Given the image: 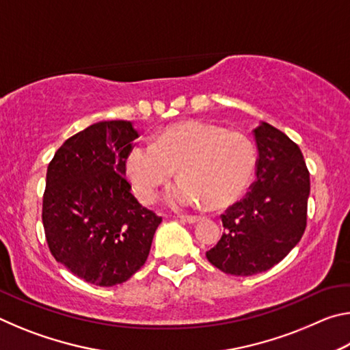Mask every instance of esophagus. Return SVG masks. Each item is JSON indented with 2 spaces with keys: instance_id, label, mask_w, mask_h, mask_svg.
<instances>
[{
  "instance_id": "1",
  "label": "esophagus",
  "mask_w": 350,
  "mask_h": 350,
  "mask_svg": "<svg viewBox=\"0 0 350 350\" xmlns=\"http://www.w3.org/2000/svg\"><path fill=\"white\" fill-rule=\"evenodd\" d=\"M180 219L187 224H196L200 221V216H182Z\"/></svg>"
}]
</instances>
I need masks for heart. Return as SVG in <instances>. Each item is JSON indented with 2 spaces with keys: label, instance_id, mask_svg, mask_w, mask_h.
<instances>
[{
  "label": "heart",
  "instance_id": "1",
  "mask_svg": "<svg viewBox=\"0 0 350 350\" xmlns=\"http://www.w3.org/2000/svg\"><path fill=\"white\" fill-rule=\"evenodd\" d=\"M177 168L182 180L167 194L171 206L189 208L205 202L210 208H224L250 185L256 150L241 133L183 122L163 129L154 144L137 142L125 159V173L142 202H151Z\"/></svg>",
  "mask_w": 350,
  "mask_h": 350
}]
</instances>
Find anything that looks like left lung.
<instances>
[{"instance_id": "8db88e82", "label": "left lung", "mask_w": 350, "mask_h": 350, "mask_svg": "<svg viewBox=\"0 0 350 350\" xmlns=\"http://www.w3.org/2000/svg\"><path fill=\"white\" fill-rule=\"evenodd\" d=\"M258 148L256 182L245 199L222 215L225 233L206 259L234 276L262 273L303 238L310 177L295 142L269 123L253 129Z\"/></svg>"}]
</instances>
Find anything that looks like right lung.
<instances>
[{
	"instance_id": "obj_1",
	"label": "right lung",
	"mask_w": 350,
	"mask_h": 350,
	"mask_svg": "<svg viewBox=\"0 0 350 350\" xmlns=\"http://www.w3.org/2000/svg\"><path fill=\"white\" fill-rule=\"evenodd\" d=\"M128 120L98 122L58 148L46 174L43 225L52 256L86 282L128 281L150 254L162 217L142 206L125 159L137 139Z\"/></svg>"
}]
</instances>
